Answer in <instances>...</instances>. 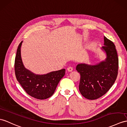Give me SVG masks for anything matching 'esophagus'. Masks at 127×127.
I'll return each instance as SVG.
<instances>
[{"label":"esophagus","mask_w":127,"mask_h":127,"mask_svg":"<svg viewBox=\"0 0 127 127\" xmlns=\"http://www.w3.org/2000/svg\"><path fill=\"white\" fill-rule=\"evenodd\" d=\"M67 69L68 71V72H72V71L73 69V68L72 67L69 66V67H68L67 68Z\"/></svg>","instance_id":"1"}]
</instances>
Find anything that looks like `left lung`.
<instances>
[{
    "label": "left lung",
    "mask_w": 127,
    "mask_h": 127,
    "mask_svg": "<svg viewBox=\"0 0 127 127\" xmlns=\"http://www.w3.org/2000/svg\"><path fill=\"white\" fill-rule=\"evenodd\" d=\"M102 50L106 59L95 65L78 64L76 69L80 74L79 91L89 100H95L104 95L112 87L116 79L119 58L113 42L104 36Z\"/></svg>",
    "instance_id": "1"
}]
</instances>
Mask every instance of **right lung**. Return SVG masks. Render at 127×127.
I'll return each mask as SVG.
<instances>
[{
    "label": "right lung",
    "mask_w": 127,
    "mask_h": 127,
    "mask_svg": "<svg viewBox=\"0 0 127 127\" xmlns=\"http://www.w3.org/2000/svg\"><path fill=\"white\" fill-rule=\"evenodd\" d=\"M18 46L14 62L15 74L21 87L29 95L37 99L44 100L53 95L58 84L65 74V69L54 71L44 75H36L25 68L21 58Z\"/></svg>",
    "instance_id": "obj_1"
}]
</instances>
